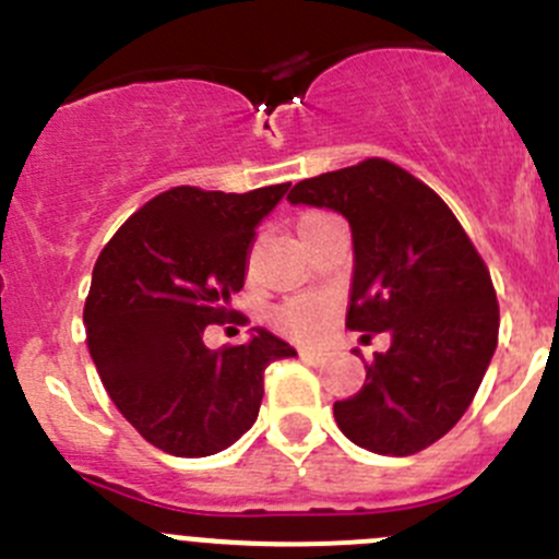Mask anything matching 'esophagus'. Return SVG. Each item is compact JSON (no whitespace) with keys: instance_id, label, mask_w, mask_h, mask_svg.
Masks as SVG:
<instances>
[{"instance_id":"1","label":"esophagus","mask_w":559,"mask_h":559,"mask_svg":"<svg viewBox=\"0 0 559 559\" xmlns=\"http://www.w3.org/2000/svg\"><path fill=\"white\" fill-rule=\"evenodd\" d=\"M301 359L310 365H323L326 362V354H321V350H310V348H301Z\"/></svg>"}]
</instances>
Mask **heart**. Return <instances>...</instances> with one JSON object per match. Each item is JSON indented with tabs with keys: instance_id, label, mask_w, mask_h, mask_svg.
Wrapping results in <instances>:
<instances>
[{
	"instance_id": "obj_1",
	"label": "heart",
	"mask_w": 559,
	"mask_h": 559,
	"mask_svg": "<svg viewBox=\"0 0 559 559\" xmlns=\"http://www.w3.org/2000/svg\"><path fill=\"white\" fill-rule=\"evenodd\" d=\"M329 214H307L305 219L299 222V230L316 225V222L326 219ZM329 318H332V301L326 296H299V299L285 301L280 310L274 312V321L285 329V332L296 334L301 340H312L326 329Z\"/></svg>"
}]
</instances>
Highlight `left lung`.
<instances>
[{
  "label": "left lung",
  "mask_w": 559,
  "mask_h": 559,
  "mask_svg": "<svg viewBox=\"0 0 559 559\" xmlns=\"http://www.w3.org/2000/svg\"><path fill=\"white\" fill-rule=\"evenodd\" d=\"M290 205L348 219L354 280L345 326L390 334L365 365L362 390L334 403L350 442L379 455H414L469 408L497 350L491 274L433 189L384 158L296 183Z\"/></svg>",
  "instance_id": "8db88e82"
}]
</instances>
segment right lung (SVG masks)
<instances>
[{
	"mask_svg": "<svg viewBox=\"0 0 559 559\" xmlns=\"http://www.w3.org/2000/svg\"><path fill=\"white\" fill-rule=\"evenodd\" d=\"M288 186L169 189L95 260L84 301L90 356L117 412L164 453L205 459L238 442L258 419L265 368L296 356L263 326L243 345L203 343L243 288L254 230Z\"/></svg>",
	"mask_w": 559,
	"mask_h": 559,
	"instance_id": "right-lung-1",
	"label": "right lung"
}]
</instances>
